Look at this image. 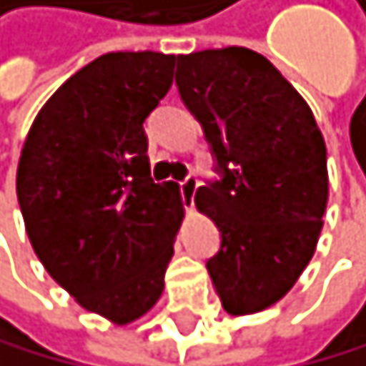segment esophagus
Instances as JSON below:
<instances>
[{
	"label": "esophagus",
	"instance_id": "1",
	"mask_svg": "<svg viewBox=\"0 0 366 366\" xmlns=\"http://www.w3.org/2000/svg\"><path fill=\"white\" fill-rule=\"evenodd\" d=\"M199 187V181L194 176H185V179L179 183V192H181V199H183V206L185 208H192L194 206V192Z\"/></svg>",
	"mask_w": 366,
	"mask_h": 366
}]
</instances>
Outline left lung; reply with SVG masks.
Masks as SVG:
<instances>
[{"instance_id":"obj_1","label":"left lung","mask_w":366,"mask_h":366,"mask_svg":"<svg viewBox=\"0 0 366 366\" xmlns=\"http://www.w3.org/2000/svg\"><path fill=\"white\" fill-rule=\"evenodd\" d=\"M176 88L214 160L194 197L222 237L206 262L212 287L228 315L264 310L297 283L322 233L324 138L301 94L251 49L179 56Z\"/></svg>"}]
</instances>
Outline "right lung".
<instances>
[{"label": "right lung", "instance_id": "obj_1", "mask_svg": "<svg viewBox=\"0 0 366 366\" xmlns=\"http://www.w3.org/2000/svg\"><path fill=\"white\" fill-rule=\"evenodd\" d=\"M176 56L110 51L42 106L17 167L36 256L83 308L129 324L158 301L183 219L176 183H154L142 124Z\"/></svg>", "mask_w": 366, "mask_h": 366}]
</instances>
